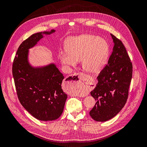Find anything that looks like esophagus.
Instances as JSON below:
<instances>
[{
    "label": "esophagus",
    "instance_id": "34e87169",
    "mask_svg": "<svg viewBox=\"0 0 147 147\" xmlns=\"http://www.w3.org/2000/svg\"><path fill=\"white\" fill-rule=\"evenodd\" d=\"M84 75L83 74H82V73L77 74L76 77L78 78L79 80H75L74 81V82L75 84V87H76V88H79L80 86H82V83H82L80 81L82 80V78L84 77ZM72 81H73V80H72Z\"/></svg>",
    "mask_w": 147,
    "mask_h": 147
}]
</instances>
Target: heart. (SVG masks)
Wrapping results in <instances>:
<instances>
[{"instance_id": "b5f03b06", "label": "heart", "mask_w": 147, "mask_h": 147, "mask_svg": "<svg viewBox=\"0 0 147 147\" xmlns=\"http://www.w3.org/2000/svg\"><path fill=\"white\" fill-rule=\"evenodd\" d=\"M67 51H61L62 63L75 67L82 61V68L86 72L97 74L104 68L109 54V45L105 39L91 34H83L68 40Z\"/></svg>"}]
</instances>
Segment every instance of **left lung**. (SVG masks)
I'll return each mask as SVG.
<instances>
[{"label":"left lung","mask_w":147,"mask_h":147,"mask_svg":"<svg viewBox=\"0 0 147 147\" xmlns=\"http://www.w3.org/2000/svg\"><path fill=\"white\" fill-rule=\"evenodd\" d=\"M114 46L105 67L97 77L98 83L91 95L96 100L90 112L96 121L113 118L124 107L132 79V65L123 43L110 34Z\"/></svg>","instance_id":"obj_1"}]
</instances>
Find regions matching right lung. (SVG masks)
<instances>
[{
  "label": "right lung",
  "instance_id": "right-lung-1",
  "mask_svg": "<svg viewBox=\"0 0 147 147\" xmlns=\"http://www.w3.org/2000/svg\"><path fill=\"white\" fill-rule=\"evenodd\" d=\"M56 30L32 34L22 43L13 61L12 73L21 104L40 121H53L63 112L67 95L62 88L64 79L55 63L34 65L29 60V50L40 40Z\"/></svg>",
  "mask_w": 147,
  "mask_h": 147
}]
</instances>
